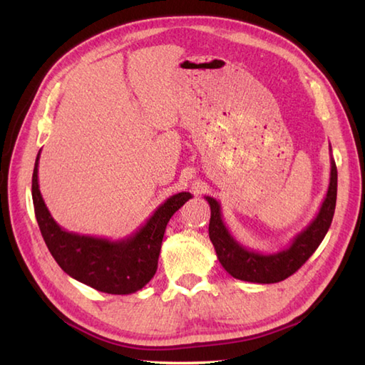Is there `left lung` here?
I'll list each match as a JSON object with an SVG mask.
<instances>
[{"label": "left lung", "instance_id": "obj_1", "mask_svg": "<svg viewBox=\"0 0 365 365\" xmlns=\"http://www.w3.org/2000/svg\"><path fill=\"white\" fill-rule=\"evenodd\" d=\"M336 199L337 168L336 161L331 158L329 187L320 210L312 222L292 240L287 250L273 254H263L259 251L247 250L242 243L237 242L222 221L221 204L216 199L205 196V200L212 210L210 224H208V235H210L222 268L230 276L246 282L274 284L284 281V279L292 276L294 271H298L304 265L306 260L311 257L323 242L332 222V216H334Z\"/></svg>", "mask_w": 365, "mask_h": 365}]
</instances>
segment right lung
Returning <instances> with one entry per match:
<instances>
[{
  "label": "right lung",
  "instance_id": "add662e5",
  "mask_svg": "<svg viewBox=\"0 0 365 365\" xmlns=\"http://www.w3.org/2000/svg\"><path fill=\"white\" fill-rule=\"evenodd\" d=\"M38 157L33 173L36 220L48 251L68 276L92 289L111 294H130L153 277L158 267L163 235L178 208L192 196L177 192L153 212L144 226L122 240H108L67 232L54 221L38 190Z\"/></svg>",
  "mask_w": 365,
  "mask_h": 365
}]
</instances>
